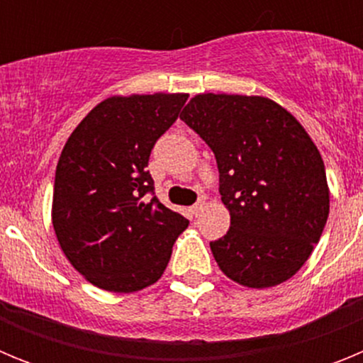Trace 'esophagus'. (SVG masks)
<instances>
[{"label":"esophagus","instance_id":"esophagus-1","mask_svg":"<svg viewBox=\"0 0 363 363\" xmlns=\"http://www.w3.org/2000/svg\"><path fill=\"white\" fill-rule=\"evenodd\" d=\"M203 201H198V203H194L191 207V213H192V216H198V214L201 213V211H203Z\"/></svg>","mask_w":363,"mask_h":363}]
</instances>
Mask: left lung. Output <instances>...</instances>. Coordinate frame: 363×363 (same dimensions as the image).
Segmentation results:
<instances>
[{
    "instance_id": "obj_1",
    "label": "left lung",
    "mask_w": 363,
    "mask_h": 363,
    "mask_svg": "<svg viewBox=\"0 0 363 363\" xmlns=\"http://www.w3.org/2000/svg\"><path fill=\"white\" fill-rule=\"evenodd\" d=\"M179 118L218 163L225 236L211 242L218 267L240 285L264 289L294 277L329 216L318 149L296 121L262 96L198 94Z\"/></svg>"
}]
</instances>
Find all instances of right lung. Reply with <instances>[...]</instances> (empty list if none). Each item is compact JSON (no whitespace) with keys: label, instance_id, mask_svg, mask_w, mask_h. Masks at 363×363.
<instances>
[{"label":"right lung","instance_id":"add662e5","mask_svg":"<svg viewBox=\"0 0 363 363\" xmlns=\"http://www.w3.org/2000/svg\"><path fill=\"white\" fill-rule=\"evenodd\" d=\"M187 98L112 96L83 118L63 147L52 225L72 267L99 289L134 293L158 281L187 229V218L154 196L147 171L154 143Z\"/></svg>","mask_w":363,"mask_h":363}]
</instances>
